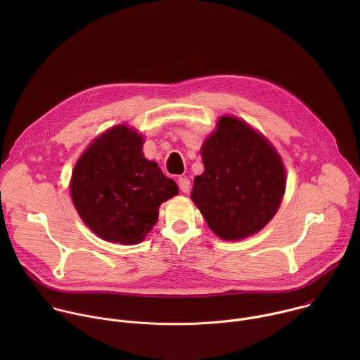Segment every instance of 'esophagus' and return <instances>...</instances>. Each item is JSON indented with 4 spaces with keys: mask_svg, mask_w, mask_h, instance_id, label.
Returning a JSON list of instances; mask_svg holds the SVG:
<instances>
[{
    "mask_svg": "<svg viewBox=\"0 0 360 360\" xmlns=\"http://www.w3.org/2000/svg\"><path fill=\"white\" fill-rule=\"evenodd\" d=\"M178 185H179V189H181L184 193L189 192V189H191V181H189L188 178H185V176L178 179Z\"/></svg>",
    "mask_w": 360,
    "mask_h": 360,
    "instance_id": "esophagus-1",
    "label": "esophagus"
}]
</instances>
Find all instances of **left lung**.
Here are the masks:
<instances>
[{
	"label": "left lung",
	"instance_id": "obj_1",
	"mask_svg": "<svg viewBox=\"0 0 360 360\" xmlns=\"http://www.w3.org/2000/svg\"><path fill=\"white\" fill-rule=\"evenodd\" d=\"M205 171L195 176L191 199L211 231L225 240L259 232L278 212L285 168L274 145L236 117H221L205 139Z\"/></svg>",
	"mask_w": 360,
	"mask_h": 360
}]
</instances>
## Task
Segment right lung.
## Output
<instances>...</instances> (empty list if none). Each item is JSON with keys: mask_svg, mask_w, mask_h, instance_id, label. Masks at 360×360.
<instances>
[{"mask_svg": "<svg viewBox=\"0 0 360 360\" xmlns=\"http://www.w3.org/2000/svg\"><path fill=\"white\" fill-rule=\"evenodd\" d=\"M136 129L117 125L82 153L71 178L72 203L99 238L121 245L145 239L158 221V208L178 195V185L142 152Z\"/></svg>", "mask_w": 360, "mask_h": 360, "instance_id": "1", "label": "right lung"}]
</instances>
